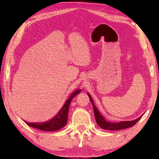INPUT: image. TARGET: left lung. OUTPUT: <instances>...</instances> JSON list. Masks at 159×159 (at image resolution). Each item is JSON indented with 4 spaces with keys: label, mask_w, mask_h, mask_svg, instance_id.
Masks as SVG:
<instances>
[{
    "label": "left lung",
    "mask_w": 159,
    "mask_h": 159,
    "mask_svg": "<svg viewBox=\"0 0 159 159\" xmlns=\"http://www.w3.org/2000/svg\"><path fill=\"white\" fill-rule=\"evenodd\" d=\"M88 97H89L91 103L93 104V110H94V114H95V120L99 127L101 128L104 129V130H122V129H126L128 128H130L134 125H135L137 122L140 119L141 117H139L137 119H134L133 120H128V121H120V122H111L107 120L104 117H103L99 111H98V108L95 105L94 101L93 100L92 98L89 93H87Z\"/></svg>",
    "instance_id": "1"
}]
</instances>
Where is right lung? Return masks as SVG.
<instances>
[{
    "instance_id": "obj_1",
    "label": "right lung",
    "mask_w": 159,
    "mask_h": 159,
    "mask_svg": "<svg viewBox=\"0 0 159 159\" xmlns=\"http://www.w3.org/2000/svg\"><path fill=\"white\" fill-rule=\"evenodd\" d=\"M81 92V90H76L74 93H71V95L69 97L65 103L61 107V109L58 112V114L54 116L50 120L48 121L43 123H28L26 122V124L30 126V127L39 129L41 130L44 131H57L60 129L62 128L66 125L68 119V113L70 103L75 96H76L78 94Z\"/></svg>"
}]
</instances>
